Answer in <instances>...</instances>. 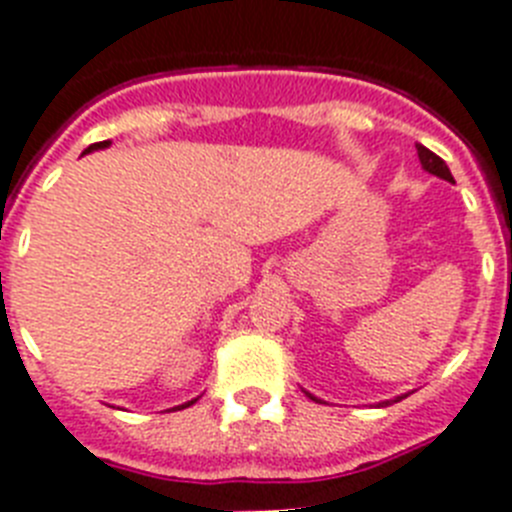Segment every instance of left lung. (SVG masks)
I'll list each match as a JSON object with an SVG mask.
<instances>
[{"label":"left lung","mask_w":512,"mask_h":512,"mask_svg":"<svg viewBox=\"0 0 512 512\" xmlns=\"http://www.w3.org/2000/svg\"><path fill=\"white\" fill-rule=\"evenodd\" d=\"M416 153H419V161H422L424 171L440 176V179H445V182H453V174H450L448 163L442 161L440 156H435V153H432L429 148H424V145H416ZM304 393H307V390H304ZM307 395L312 398V401H317L312 393H307ZM401 398H403V395H398V398H393V401H401ZM393 401H382L380 406H388V403H393Z\"/></svg>","instance_id":"obj_1"}]
</instances>
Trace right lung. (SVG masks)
<instances>
[{
	"mask_svg": "<svg viewBox=\"0 0 512 512\" xmlns=\"http://www.w3.org/2000/svg\"><path fill=\"white\" fill-rule=\"evenodd\" d=\"M109 140H103V143H93V145H90V148H85V153H93V150H103V148H109ZM195 401H197V398H195ZM195 401H187V403H182V406H174V409L176 411H179V409H187V406H192V403H195Z\"/></svg>",
	"mask_w": 512,
	"mask_h": 512,
	"instance_id": "right-lung-1",
	"label": "right lung"
}]
</instances>
